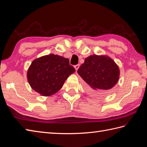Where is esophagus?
I'll return each instance as SVG.
<instances>
[{"instance_id":"obj_1","label":"esophagus","mask_w":147,"mask_h":147,"mask_svg":"<svg viewBox=\"0 0 147 147\" xmlns=\"http://www.w3.org/2000/svg\"><path fill=\"white\" fill-rule=\"evenodd\" d=\"M74 68H75V69H76V71H77V70L78 69V68L80 67V64H76V65H74Z\"/></svg>"}]
</instances>
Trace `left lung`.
Masks as SVG:
<instances>
[{
	"mask_svg": "<svg viewBox=\"0 0 147 147\" xmlns=\"http://www.w3.org/2000/svg\"><path fill=\"white\" fill-rule=\"evenodd\" d=\"M78 73L87 83L90 93L105 95L111 92L119 78V69L105 55H90L81 65Z\"/></svg>",
	"mask_w": 147,
	"mask_h": 147,
	"instance_id": "left-lung-1",
	"label": "left lung"
}]
</instances>
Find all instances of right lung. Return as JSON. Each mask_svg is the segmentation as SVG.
<instances>
[{
    "instance_id": "add662e5",
    "label": "right lung",
    "mask_w": 147,
    "mask_h": 147,
    "mask_svg": "<svg viewBox=\"0 0 147 147\" xmlns=\"http://www.w3.org/2000/svg\"><path fill=\"white\" fill-rule=\"evenodd\" d=\"M75 72L67 58L54 54L34 60L27 72L31 87L43 96H51L63 86L69 76Z\"/></svg>"
}]
</instances>
